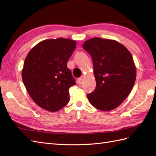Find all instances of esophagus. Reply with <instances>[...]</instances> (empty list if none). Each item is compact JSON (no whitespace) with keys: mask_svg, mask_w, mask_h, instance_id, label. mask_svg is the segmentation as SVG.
Listing matches in <instances>:
<instances>
[{"mask_svg":"<svg viewBox=\"0 0 156 156\" xmlns=\"http://www.w3.org/2000/svg\"><path fill=\"white\" fill-rule=\"evenodd\" d=\"M83 80H84V76H82V77L79 78L78 79V84H81L82 83V82H83Z\"/></svg>","mask_w":156,"mask_h":156,"instance_id":"34e87169","label":"esophagus"}]
</instances>
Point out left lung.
Here are the masks:
<instances>
[{
  "label": "left lung",
  "instance_id": "obj_1",
  "mask_svg": "<svg viewBox=\"0 0 156 156\" xmlns=\"http://www.w3.org/2000/svg\"><path fill=\"white\" fill-rule=\"evenodd\" d=\"M82 48L91 56L96 80L88 101L101 111L113 110L130 94L136 79L131 52L117 41L100 37L86 41Z\"/></svg>",
  "mask_w": 156,
  "mask_h": 156
}]
</instances>
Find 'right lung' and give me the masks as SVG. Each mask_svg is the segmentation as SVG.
<instances>
[{"instance_id": "add662e5", "label": "right lung", "mask_w": 156, "mask_h": 156, "mask_svg": "<svg viewBox=\"0 0 156 156\" xmlns=\"http://www.w3.org/2000/svg\"><path fill=\"white\" fill-rule=\"evenodd\" d=\"M76 45L69 39H45L25 58L23 82L33 101L46 111L56 112L68 103L69 88L76 82L67 62Z\"/></svg>"}]
</instances>
